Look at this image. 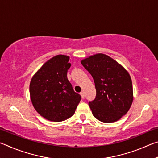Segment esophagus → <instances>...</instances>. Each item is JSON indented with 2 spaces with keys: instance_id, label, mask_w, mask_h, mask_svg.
I'll return each instance as SVG.
<instances>
[{
  "instance_id": "esophagus-1",
  "label": "esophagus",
  "mask_w": 158,
  "mask_h": 158,
  "mask_svg": "<svg viewBox=\"0 0 158 158\" xmlns=\"http://www.w3.org/2000/svg\"><path fill=\"white\" fill-rule=\"evenodd\" d=\"M80 95H81V98H84L85 97V93H84V91H81V93H80Z\"/></svg>"
}]
</instances>
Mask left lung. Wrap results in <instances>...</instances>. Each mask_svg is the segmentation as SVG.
Masks as SVG:
<instances>
[{
    "label": "left lung",
    "mask_w": 158,
    "mask_h": 158,
    "mask_svg": "<svg viewBox=\"0 0 158 158\" xmlns=\"http://www.w3.org/2000/svg\"><path fill=\"white\" fill-rule=\"evenodd\" d=\"M81 63L95 82L96 97L89 102L93 115L103 123L118 121L129 111L133 101L129 73L116 60L104 53L90 56Z\"/></svg>",
    "instance_id": "left-lung-1"
}]
</instances>
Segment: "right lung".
<instances>
[{
  "label": "right lung",
  "mask_w": 158,
  "mask_h": 158,
  "mask_svg": "<svg viewBox=\"0 0 158 158\" xmlns=\"http://www.w3.org/2000/svg\"><path fill=\"white\" fill-rule=\"evenodd\" d=\"M69 57L57 55L44 63L32 77L30 98L33 107L50 121L60 122L71 117L81 100L67 77Z\"/></svg>",
  "instance_id": "1"
}]
</instances>
